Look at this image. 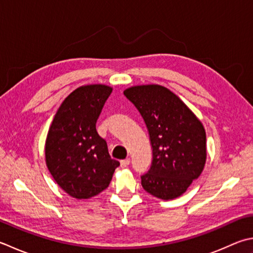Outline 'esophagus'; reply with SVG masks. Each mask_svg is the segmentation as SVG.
Instances as JSON below:
<instances>
[{"label":"esophagus","instance_id":"esophagus-1","mask_svg":"<svg viewBox=\"0 0 253 253\" xmlns=\"http://www.w3.org/2000/svg\"><path fill=\"white\" fill-rule=\"evenodd\" d=\"M129 163H130V160H129V159L122 160V161H121V167H122V168H127L128 166H129Z\"/></svg>","mask_w":253,"mask_h":253}]
</instances>
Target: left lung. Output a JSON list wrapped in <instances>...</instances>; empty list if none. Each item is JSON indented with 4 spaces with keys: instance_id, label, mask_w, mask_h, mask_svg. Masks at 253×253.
<instances>
[{
    "instance_id": "8db88e82",
    "label": "left lung",
    "mask_w": 253,
    "mask_h": 253,
    "mask_svg": "<svg viewBox=\"0 0 253 253\" xmlns=\"http://www.w3.org/2000/svg\"><path fill=\"white\" fill-rule=\"evenodd\" d=\"M145 121L152 146V165L141 176L143 190L169 201L184 193L204 170L206 132L181 98L159 84L124 91Z\"/></svg>"
}]
</instances>
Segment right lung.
Returning a JSON list of instances; mask_svg holds the SVG:
<instances>
[{"mask_svg": "<svg viewBox=\"0 0 253 253\" xmlns=\"http://www.w3.org/2000/svg\"><path fill=\"white\" fill-rule=\"evenodd\" d=\"M112 91L105 84L76 88L64 98L49 127L44 143L47 168L57 184L74 199L100 194L120 166L95 127Z\"/></svg>", "mask_w": 253, "mask_h": 253, "instance_id": "add662e5", "label": "right lung"}]
</instances>
